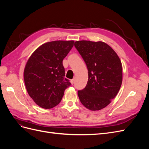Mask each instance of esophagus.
<instances>
[{"mask_svg": "<svg viewBox=\"0 0 149 149\" xmlns=\"http://www.w3.org/2000/svg\"><path fill=\"white\" fill-rule=\"evenodd\" d=\"M70 82H71V83L72 84H74V79H71Z\"/></svg>", "mask_w": 149, "mask_h": 149, "instance_id": "obj_1", "label": "esophagus"}]
</instances>
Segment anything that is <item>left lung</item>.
<instances>
[{
    "mask_svg": "<svg viewBox=\"0 0 149 149\" xmlns=\"http://www.w3.org/2000/svg\"><path fill=\"white\" fill-rule=\"evenodd\" d=\"M74 47L88 71L86 87L78 91L82 104L91 111L106 107L118 94L123 81L121 61L110 46L102 42L81 40Z\"/></svg>",
    "mask_w": 149,
    "mask_h": 149,
    "instance_id": "8db88e82",
    "label": "left lung"
}]
</instances>
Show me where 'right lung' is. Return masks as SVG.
<instances>
[{"instance_id": "add662e5", "label": "right lung", "mask_w": 149, "mask_h": 149, "mask_svg": "<svg viewBox=\"0 0 149 149\" xmlns=\"http://www.w3.org/2000/svg\"><path fill=\"white\" fill-rule=\"evenodd\" d=\"M74 41H53L43 44L26 63L24 78L29 96L44 109H51L61 101L71 85L65 78L63 60L73 47Z\"/></svg>"}]
</instances>
